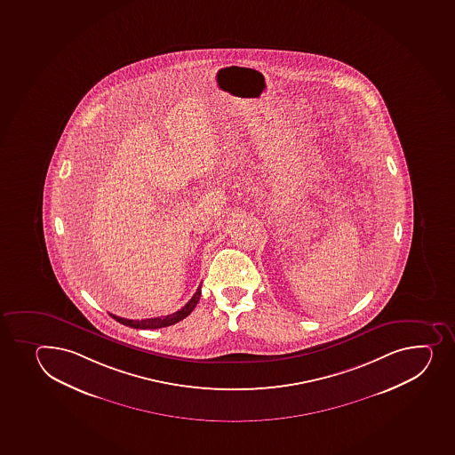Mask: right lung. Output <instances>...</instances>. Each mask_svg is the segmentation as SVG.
<instances>
[{
  "label": "right lung",
  "mask_w": 455,
  "mask_h": 455,
  "mask_svg": "<svg viewBox=\"0 0 455 455\" xmlns=\"http://www.w3.org/2000/svg\"><path fill=\"white\" fill-rule=\"evenodd\" d=\"M200 295H202V285L198 286L196 294L192 295L191 300L188 301L187 305L183 306L182 309L174 312V314L167 315V316H158V318H148V319H125L116 315L110 314L112 318L116 319L117 323H124L127 327L132 328H141V330H155V328L169 327L173 323L182 321L183 318H187L188 315L191 314L194 307L197 306L198 300H200Z\"/></svg>",
  "instance_id": "add662e5"
}]
</instances>
